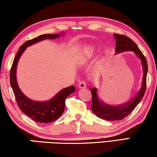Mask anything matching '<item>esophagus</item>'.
I'll return each mask as SVG.
<instances>
[{"mask_svg": "<svg viewBox=\"0 0 157 157\" xmlns=\"http://www.w3.org/2000/svg\"><path fill=\"white\" fill-rule=\"evenodd\" d=\"M78 86L79 88L80 89H84V88H86V82L84 80H82L79 82V84H78Z\"/></svg>", "mask_w": 157, "mask_h": 157, "instance_id": "1", "label": "esophagus"}]
</instances>
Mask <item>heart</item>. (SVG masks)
Listing matches in <instances>:
<instances>
[{
    "instance_id": "obj_1",
    "label": "heart",
    "mask_w": 157,
    "mask_h": 157,
    "mask_svg": "<svg viewBox=\"0 0 157 157\" xmlns=\"http://www.w3.org/2000/svg\"><path fill=\"white\" fill-rule=\"evenodd\" d=\"M91 52H92V50L91 49H90V48L88 49V50H87V52H86V56H85V57H88L89 56V55L91 54Z\"/></svg>"
}]
</instances>
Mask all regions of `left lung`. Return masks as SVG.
Here are the masks:
<instances>
[{"mask_svg":"<svg viewBox=\"0 0 157 157\" xmlns=\"http://www.w3.org/2000/svg\"><path fill=\"white\" fill-rule=\"evenodd\" d=\"M114 37L116 38V52H121L123 51L131 50L134 52L138 57H139L142 62L143 76L141 88L137 94L135 95L132 100L127 102L124 105L118 106V107H113V106L108 105L101 101L98 97L97 94V88L91 89L92 94V106L91 109L95 115L99 118L104 119V120L113 121L122 120L132 112L133 110L136 108L139 102L144 95L146 89V79H147V63L145 57L143 55L142 52L140 51L139 48L137 45L131 39L127 36L122 35V34H115Z\"/></svg>","mask_w":157,"mask_h":157,"instance_id":"left-lung-1","label":"left lung"}]
</instances>
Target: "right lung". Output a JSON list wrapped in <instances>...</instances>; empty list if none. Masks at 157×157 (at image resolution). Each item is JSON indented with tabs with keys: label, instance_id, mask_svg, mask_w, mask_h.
<instances>
[{
	"label": "right lung",
	"instance_id": "add662e5",
	"mask_svg": "<svg viewBox=\"0 0 157 157\" xmlns=\"http://www.w3.org/2000/svg\"><path fill=\"white\" fill-rule=\"evenodd\" d=\"M59 34H42L36 38L28 40L21 45L16 55L10 70V84L14 92L16 101L23 113L26 114L33 121L40 123H48L56 121L62 115L65 108V100L69 95L75 92V88L71 86L60 91L51 100L46 102H37L29 99L23 94L17 82V66L18 59L26 48L45 39H57Z\"/></svg>",
	"mask_w": 157,
	"mask_h": 157
}]
</instances>
